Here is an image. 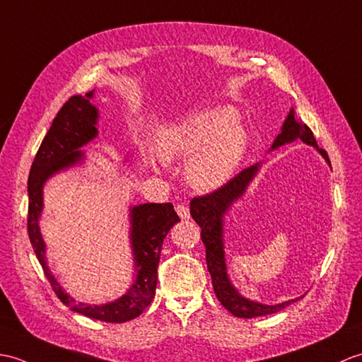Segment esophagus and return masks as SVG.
<instances>
[{"label": "esophagus", "instance_id": "obj_1", "mask_svg": "<svg viewBox=\"0 0 362 362\" xmlns=\"http://www.w3.org/2000/svg\"><path fill=\"white\" fill-rule=\"evenodd\" d=\"M176 214L180 215L181 220H189L190 218V212H189V207L186 204H176L175 207Z\"/></svg>", "mask_w": 362, "mask_h": 362}]
</instances>
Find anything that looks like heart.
Returning <instances> with one entry per match:
<instances>
[{
    "mask_svg": "<svg viewBox=\"0 0 362 362\" xmlns=\"http://www.w3.org/2000/svg\"><path fill=\"white\" fill-rule=\"evenodd\" d=\"M247 132L234 110L195 111L159 134L158 148L165 159L190 158L187 176L195 187H220L234 173L247 148Z\"/></svg>",
    "mask_w": 362,
    "mask_h": 362,
    "instance_id": "obj_1",
    "label": "heart"
}]
</instances>
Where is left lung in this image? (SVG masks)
Returning <instances> with one entry per match:
<instances>
[{
  "label": "left lung",
  "mask_w": 362,
  "mask_h": 362,
  "mask_svg": "<svg viewBox=\"0 0 362 362\" xmlns=\"http://www.w3.org/2000/svg\"><path fill=\"white\" fill-rule=\"evenodd\" d=\"M294 139H300L305 144H308V146L316 147L319 150V153L328 160V164H330L327 151L317 147V142L308 125L297 122L294 117V110H291L284 122L282 133L277 136L274 144H272V148H277ZM257 170H259V164L243 168L242 172L235 175L234 178L229 180L226 184H223L221 187L211 192V194L195 197L190 202L192 218H194L198 226L202 228V240L206 246L207 269L211 272L212 286L216 299H218L223 307L230 311L232 315L246 319L272 315V313L284 310L288 305H291L293 302L297 300L293 299L279 305H263L254 300H247L235 291V288L230 285L226 274V264H224L223 252V215L226 214L229 206L234 203L238 197L243 195L245 189L247 187L249 181L255 176Z\"/></svg>",
  "instance_id": "obj_1"
}]
</instances>
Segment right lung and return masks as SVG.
I'll list each match as a JSON object with an SVG mask.
<instances>
[{"instance_id": "add662e5", "label": "right lung", "mask_w": 362, "mask_h": 362, "mask_svg": "<svg viewBox=\"0 0 362 362\" xmlns=\"http://www.w3.org/2000/svg\"><path fill=\"white\" fill-rule=\"evenodd\" d=\"M91 98L93 91L85 95L69 98L54 117L49 132L46 133L37 151L28 180V232L45 276L49 280L54 293L69 310L103 322L122 324L138 317L153 300L160 247L167 232L175 223L180 221V216L176 215L172 203L139 204L132 209V245L136 280L120 299L105 305L76 303L71 296L62 290L46 264L45 242L38 228V216L43 209V184L55 172L78 163L82 159V151L77 148L85 146L98 134L95 128L98 110L90 103Z\"/></svg>"}]
</instances>
